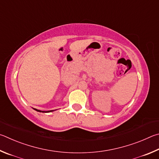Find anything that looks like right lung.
<instances>
[{
    "instance_id": "1",
    "label": "right lung",
    "mask_w": 159,
    "mask_h": 159,
    "mask_svg": "<svg viewBox=\"0 0 159 159\" xmlns=\"http://www.w3.org/2000/svg\"><path fill=\"white\" fill-rule=\"evenodd\" d=\"M34 110L37 111V112H53L54 110H49V111H41V110H37V109H35Z\"/></svg>"
}]
</instances>
